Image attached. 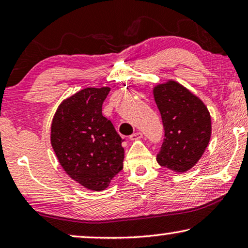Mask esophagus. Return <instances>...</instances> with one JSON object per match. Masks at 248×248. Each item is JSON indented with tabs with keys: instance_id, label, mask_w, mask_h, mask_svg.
Returning <instances> with one entry per match:
<instances>
[{
	"instance_id": "esophagus-1",
	"label": "esophagus",
	"mask_w": 248,
	"mask_h": 248,
	"mask_svg": "<svg viewBox=\"0 0 248 248\" xmlns=\"http://www.w3.org/2000/svg\"><path fill=\"white\" fill-rule=\"evenodd\" d=\"M140 138H142V134L139 131L135 132V134H132L130 136V140H138V139H140Z\"/></svg>"
}]
</instances>
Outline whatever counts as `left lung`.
I'll use <instances>...</instances> for the list:
<instances>
[{
  "instance_id": "8db88e82",
  "label": "left lung",
  "mask_w": 248,
  "mask_h": 248,
  "mask_svg": "<svg viewBox=\"0 0 248 248\" xmlns=\"http://www.w3.org/2000/svg\"><path fill=\"white\" fill-rule=\"evenodd\" d=\"M153 92L165 131L157 163L176 173L186 172L210 141V113L197 95L175 81L156 85Z\"/></svg>"
}]
</instances>
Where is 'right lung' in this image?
Masks as SVG:
<instances>
[{"label":"right lung","mask_w":248,"mask_h":248,"mask_svg":"<svg viewBox=\"0 0 248 248\" xmlns=\"http://www.w3.org/2000/svg\"><path fill=\"white\" fill-rule=\"evenodd\" d=\"M110 88H86L59 104L50 141L62 169L86 189L102 191L123 170V139L102 114Z\"/></svg>","instance_id":"obj_1"}]
</instances>
